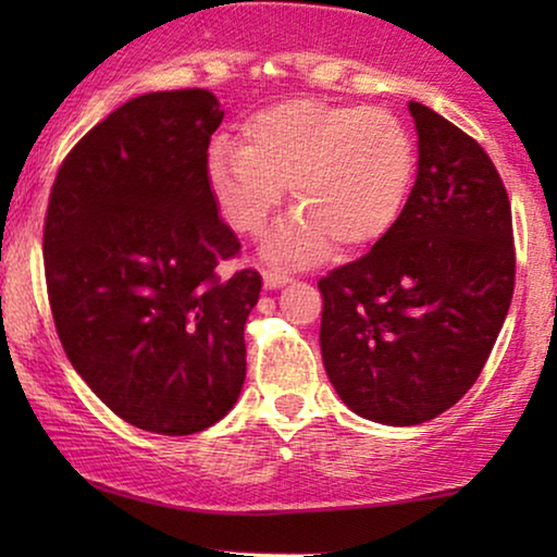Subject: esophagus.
<instances>
[{
    "label": "esophagus",
    "instance_id": "1",
    "mask_svg": "<svg viewBox=\"0 0 557 557\" xmlns=\"http://www.w3.org/2000/svg\"><path fill=\"white\" fill-rule=\"evenodd\" d=\"M288 281H292V278H288L286 273L273 271V269H263V286H265V288H271V292H273V288L286 286Z\"/></svg>",
    "mask_w": 557,
    "mask_h": 557
}]
</instances>
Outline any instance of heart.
Segmentation results:
<instances>
[{"label":"heart","instance_id":"heart-1","mask_svg":"<svg viewBox=\"0 0 557 557\" xmlns=\"http://www.w3.org/2000/svg\"><path fill=\"white\" fill-rule=\"evenodd\" d=\"M416 172L408 128L385 109L294 98L253 113L240 147L215 144L208 187L220 218L256 235L284 187L296 205L265 233L261 253L276 265H311L337 243L360 253L398 223Z\"/></svg>","mask_w":557,"mask_h":557}]
</instances>
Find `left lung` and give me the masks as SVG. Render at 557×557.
Masks as SVG:
<instances>
[{
	"instance_id": "left-lung-1",
	"label": "left lung",
	"mask_w": 557,
	"mask_h": 557,
	"mask_svg": "<svg viewBox=\"0 0 557 557\" xmlns=\"http://www.w3.org/2000/svg\"><path fill=\"white\" fill-rule=\"evenodd\" d=\"M418 174L398 223L319 278L324 370L342 403L418 425L476 383L515 292L512 210L486 151L410 101Z\"/></svg>"
}]
</instances>
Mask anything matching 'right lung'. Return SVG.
I'll return each mask as SVG.
<instances>
[{
    "instance_id": "1",
    "label": "right lung",
    "mask_w": 557,
    "mask_h": 557,
    "mask_svg": "<svg viewBox=\"0 0 557 557\" xmlns=\"http://www.w3.org/2000/svg\"><path fill=\"white\" fill-rule=\"evenodd\" d=\"M210 90L132 98L58 170L45 218V281L58 337L119 418L162 436L210 429L246 380L243 326L258 271L220 278L240 250L208 187Z\"/></svg>"
}]
</instances>
